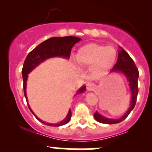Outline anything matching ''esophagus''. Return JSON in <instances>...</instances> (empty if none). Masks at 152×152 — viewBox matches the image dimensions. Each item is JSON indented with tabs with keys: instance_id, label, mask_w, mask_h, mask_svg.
<instances>
[{
	"instance_id": "esophagus-1",
	"label": "esophagus",
	"mask_w": 152,
	"mask_h": 152,
	"mask_svg": "<svg viewBox=\"0 0 152 152\" xmlns=\"http://www.w3.org/2000/svg\"><path fill=\"white\" fill-rule=\"evenodd\" d=\"M86 88L88 91H92L95 88V85L92 83H88L86 85Z\"/></svg>"
}]
</instances>
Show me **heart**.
I'll return each instance as SVG.
<instances>
[{"label":"heart","mask_w":152,"mask_h":152,"mask_svg":"<svg viewBox=\"0 0 152 152\" xmlns=\"http://www.w3.org/2000/svg\"><path fill=\"white\" fill-rule=\"evenodd\" d=\"M116 50L112 46L88 43L81 46L76 54V61L82 66H90L94 74H103L114 65Z\"/></svg>","instance_id":"b5f03b06"}]
</instances>
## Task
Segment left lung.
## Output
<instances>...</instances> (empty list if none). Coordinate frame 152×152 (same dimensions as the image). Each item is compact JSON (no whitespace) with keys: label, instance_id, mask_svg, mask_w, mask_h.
I'll return each instance as SVG.
<instances>
[{"label":"left lung","instance_id":"8db88e82","mask_svg":"<svg viewBox=\"0 0 152 152\" xmlns=\"http://www.w3.org/2000/svg\"><path fill=\"white\" fill-rule=\"evenodd\" d=\"M111 71H121L124 73L127 77L129 82V86L131 91H132V101H131L130 107L126 113L121 118L118 119H110L104 117L99 114L97 111H96L94 114V118L96 121L102 124H113L119 123L126 118L131 111L133 110L135 106L136 102H137V95L139 89H138V78H139V70L136 66L133 59L130 57V56L125 51L123 48H121V50L118 52L117 62L116 63L114 67H113Z\"/></svg>","mask_w":152,"mask_h":152}]
</instances>
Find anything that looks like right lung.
<instances>
[{
	"instance_id": "right-lung-1",
	"label": "right lung",
	"mask_w": 152,
	"mask_h": 152,
	"mask_svg": "<svg viewBox=\"0 0 152 152\" xmlns=\"http://www.w3.org/2000/svg\"><path fill=\"white\" fill-rule=\"evenodd\" d=\"M81 41V38L74 37V36H64V37H53L50 38L46 41H43L41 44L38 45L37 47L32 50L28 55L26 57L25 61H24L23 66L22 69L23 79V92L25 96L26 102H28L27 96H26V81H27L28 74L31 72L35 67H36L38 64H41L46 59L54 56H61L64 58H69L71 56V48L73 46ZM86 90V86H83L81 88L78 90V93H83ZM29 109L31 112L34 114L32 110L29 107ZM39 121L44 124L47 126H59L66 124L70 121L71 117V111L69 110L67 116L65 119L63 120L58 124H49L41 121L40 118L34 114Z\"/></svg>"
}]
</instances>
